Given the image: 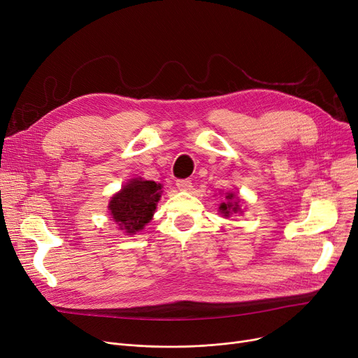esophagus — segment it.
Returning <instances> with one entry per match:
<instances>
[{"label": "esophagus", "mask_w": 358, "mask_h": 358, "mask_svg": "<svg viewBox=\"0 0 358 358\" xmlns=\"http://www.w3.org/2000/svg\"><path fill=\"white\" fill-rule=\"evenodd\" d=\"M176 185H177L178 190H184V192L192 190V187H193V184H192L190 180H177V181H176Z\"/></svg>", "instance_id": "obj_1"}]
</instances>
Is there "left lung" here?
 I'll return each instance as SVG.
<instances>
[{
    "mask_svg": "<svg viewBox=\"0 0 358 358\" xmlns=\"http://www.w3.org/2000/svg\"><path fill=\"white\" fill-rule=\"evenodd\" d=\"M227 199H228L229 201H228V203H222L219 209H220V212H222L224 216H229L231 212H238L239 208H238V203L232 200V199H234V194H228Z\"/></svg>",
    "mask_w": 358,
    "mask_h": 358,
    "instance_id": "left-lung-1",
    "label": "left lung"
}]
</instances>
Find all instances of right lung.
<instances>
[{
	"instance_id": "1",
	"label": "right lung",
	"mask_w": 358,
	"mask_h": 358,
	"mask_svg": "<svg viewBox=\"0 0 358 358\" xmlns=\"http://www.w3.org/2000/svg\"><path fill=\"white\" fill-rule=\"evenodd\" d=\"M161 185L155 181L134 180L110 200L108 210L127 234L141 231L152 219L157 201L161 197Z\"/></svg>"
}]
</instances>
